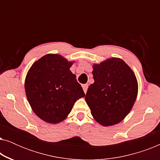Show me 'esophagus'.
I'll return each mask as SVG.
<instances>
[{
    "mask_svg": "<svg viewBox=\"0 0 160 160\" xmlns=\"http://www.w3.org/2000/svg\"><path fill=\"white\" fill-rule=\"evenodd\" d=\"M88 86H89L88 84H83V85H82V87H83V89H84V93L87 92V89H88Z\"/></svg>",
    "mask_w": 160,
    "mask_h": 160,
    "instance_id": "esophagus-1",
    "label": "esophagus"
}]
</instances>
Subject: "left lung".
<instances>
[{
    "label": "left lung",
    "instance_id": "1",
    "mask_svg": "<svg viewBox=\"0 0 160 160\" xmlns=\"http://www.w3.org/2000/svg\"><path fill=\"white\" fill-rule=\"evenodd\" d=\"M95 82L89 85L85 100L98 123L110 126L128 114L136 100L138 82L130 68L121 59L111 58L94 65Z\"/></svg>",
    "mask_w": 160,
    "mask_h": 160
}]
</instances>
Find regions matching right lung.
Segmentation results:
<instances>
[{"label":"right lung","mask_w":160,"mask_h":160,"mask_svg":"<svg viewBox=\"0 0 160 160\" xmlns=\"http://www.w3.org/2000/svg\"><path fill=\"white\" fill-rule=\"evenodd\" d=\"M68 62L59 54H47L32 65L25 78L28 102L39 118L49 123L64 120L85 94Z\"/></svg>","instance_id":"add662e5"}]
</instances>
